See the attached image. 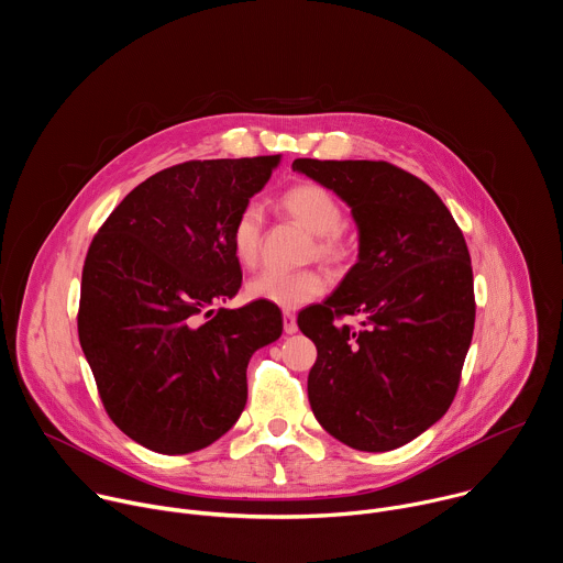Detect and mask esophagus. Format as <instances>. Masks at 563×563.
<instances>
[{"label": "esophagus", "mask_w": 563, "mask_h": 563, "mask_svg": "<svg viewBox=\"0 0 563 563\" xmlns=\"http://www.w3.org/2000/svg\"><path fill=\"white\" fill-rule=\"evenodd\" d=\"M283 325H285V332H287V334H296V332H298L296 316H294L291 311H283Z\"/></svg>", "instance_id": "obj_1"}]
</instances>
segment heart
I'll list each match as a JSON object with an SVG mask.
<instances>
[{"mask_svg": "<svg viewBox=\"0 0 563 563\" xmlns=\"http://www.w3.org/2000/svg\"><path fill=\"white\" fill-rule=\"evenodd\" d=\"M280 207L309 233H313V245L309 247L311 258L316 256L318 261L339 267L352 256V245L343 231L345 211L334 191L318 183H300L283 194ZM261 243L263 213L256 202H250L240 209L231 224L233 256L245 267H252L258 261ZM325 285V276L311 267L298 272L265 269L247 283L245 291L252 300L296 309L323 294Z\"/></svg>", "mask_w": 563, "mask_h": 563, "instance_id": "heart-1", "label": "heart"}]
</instances>
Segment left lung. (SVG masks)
Instances as JSON below:
<instances>
[{"label": "left lung", "mask_w": 563, "mask_h": 563, "mask_svg": "<svg viewBox=\"0 0 563 563\" xmlns=\"http://www.w3.org/2000/svg\"><path fill=\"white\" fill-rule=\"evenodd\" d=\"M334 189L358 224V263L336 291L298 313L318 350L307 396L318 423L363 452L417 439L452 406L474 332L463 231L421 178L383 159L291 165ZM343 314L364 328L339 329Z\"/></svg>", "instance_id": "8db88e82"}]
</instances>
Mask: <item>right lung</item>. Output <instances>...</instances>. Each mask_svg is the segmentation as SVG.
I'll list each match as a JSON object with an SVG mask.
<instances>
[{
	"label": "right lung",
	"mask_w": 563,
	"mask_h": 563,
	"mask_svg": "<svg viewBox=\"0 0 563 563\" xmlns=\"http://www.w3.org/2000/svg\"><path fill=\"white\" fill-rule=\"evenodd\" d=\"M278 159L174 165L137 185L91 240L79 345L109 419L153 452L218 441L245 410L252 354L283 334L272 302L211 309L243 283L231 224Z\"/></svg>",
	"instance_id": "1"
}]
</instances>
